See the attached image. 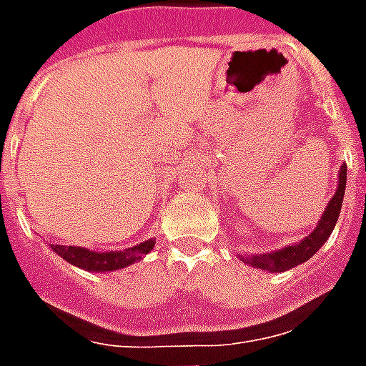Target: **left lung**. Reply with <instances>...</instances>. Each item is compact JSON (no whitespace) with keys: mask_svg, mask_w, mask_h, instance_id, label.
Masks as SVG:
<instances>
[{"mask_svg":"<svg viewBox=\"0 0 366 366\" xmlns=\"http://www.w3.org/2000/svg\"><path fill=\"white\" fill-rule=\"evenodd\" d=\"M345 184H347V164L341 167L339 170V184L337 192L333 194V198L330 199V204L323 212L322 219L315 225V229L300 241L298 245L284 247L278 249L274 253H261V254H245L241 257V261L254 267V269L269 270V272H284V270H290L294 267H298L302 262H306L307 259H312L322 245L330 239L331 231L337 223L339 212L343 206V196H345Z\"/></svg>","mask_w":366,"mask_h":366,"instance_id":"8db88e82","label":"left lung"}]
</instances>
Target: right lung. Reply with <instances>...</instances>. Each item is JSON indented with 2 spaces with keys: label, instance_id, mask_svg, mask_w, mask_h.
Masks as SVG:
<instances>
[{
  "label": "right lung",
  "instance_id": "right-lung-1",
  "mask_svg": "<svg viewBox=\"0 0 366 366\" xmlns=\"http://www.w3.org/2000/svg\"><path fill=\"white\" fill-rule=\"evenodd\" d=\"M152 247H154V239L143 241L125 251H109V253H97V251H90L84 247L66 245H51V249L74 267L90 270V272H109V270L125 269L129 264L141 261L144 254L151 253Z\"/></svg>",
  "mask_w": 366,
  "mask_h": 366
}]
</instances>
